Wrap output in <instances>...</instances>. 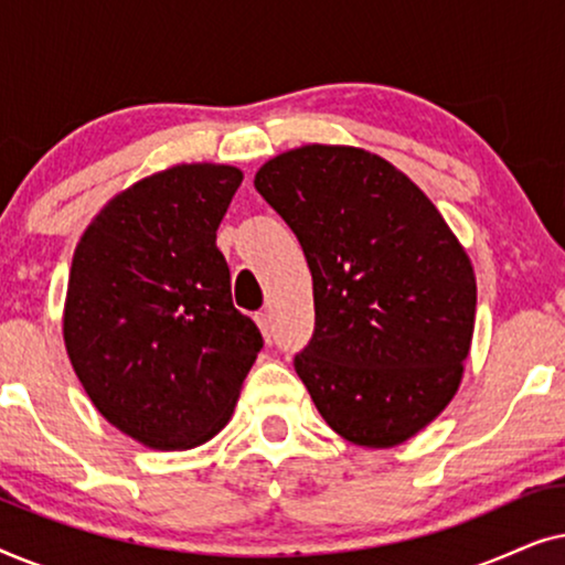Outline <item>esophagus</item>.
I'll use <instances>...</instances> for the list:
<instances>
[{"label": "esophagus", "instance_id": "34e87169", "mask_svg": "<svg viewBox=\"0 0 565 565\" xmlns=\"http://www.w3.org/2000/svg\"><path fill=\"white\" fill-rule=\"evenodd\" d=\"M254 321H257V327H259V331H262V337H265L267 342H269V337H273V329H269V313L262 311V313L254 316Z\"/></svg>", "mask_w": 565, "mask_h": 565}]
</instances>
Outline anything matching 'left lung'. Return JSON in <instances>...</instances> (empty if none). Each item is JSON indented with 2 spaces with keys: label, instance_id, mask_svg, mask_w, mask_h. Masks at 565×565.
I'll return each instance as SVG.
<instances>
[{
  "label": "left lung",
  "instance_id": "obj_1",
  "mask_svg": "<svg viewBox=\"0 0 565 565\" xmlns=\"http://www.w3.org/2000/svg\"><path fill=\"white\" fill-rule=\"evenodd\" d=\"M254 188L292 228L313 277V337L296 373L337 435L393 447L439 416L462 377L476 275L431 200L354 146H300Z\"/></svg>",
  "mask_w": 565,
  "mask_h": 565
}]
</instances>
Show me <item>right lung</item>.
Returning a JSON list of instances; mask_svg holds the SVG:
<instances>
[{
  "mask_svg": "<svg viewBox=\"0 0 565 565\" xmlns=\"http://www.w3.org/2000/svg\"><path fill=\"white\" fill-rule=\"evenodd\" d=\"M242 180L226 164L164 169L115 195L76 244L68 360L97 412L153 450L218 435L265 344L215 246Z\"/></svg>",
  "mask_w": 565,
  "mask_h": 565,
  "instance_id": "right-lung-1",
  "label": "right lung"
}]
</instances>
